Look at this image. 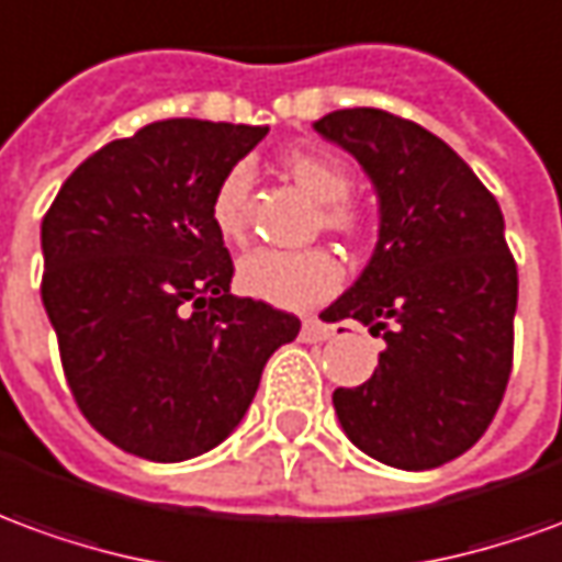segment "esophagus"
<instances>
[{
    "label": "esophagus",
    "instance_id": "34e87169",
    "mask_svg": "<svg viewBox=\"0 0 562 562\" xmlns=\"http://www.w3.org/2000/svg\"><path fill=\"white\" fill-rule=\"evenodd\" d=\"M331 335L335 331L316 319H304V325H301V340H307V344H319V340H328Z\"/></svg>",
    "mask_w": 562,
    "mask_h": 562
}]
</instances>
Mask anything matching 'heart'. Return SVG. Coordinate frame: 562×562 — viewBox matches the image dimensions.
Masks as SVG:
<instances>
[{
    "label": "heart",
    "mask_w": 562,
    "mask_h": 562,
    "mask_svg": "<svg viewBox=\"0 0 562 562\" xmlns=\"http://www.w3.org/2000/svg\"><path fill=\"white\" fill-rule=\"evenodd\" d=\"M282 170L301 186L310 198L322 203V225L347 240H359L364 234V215L349 203L352 176L331 155L322 151H289L282 158ZM249 194H252V172L246 164H237L222 176L215 186L210 215L215 231L227 243H243L249 234ZM240 289L255 301H265L280 310H304L319 304L340 289L344 268L335 252L307 249V252H277V249H255L237 268Z\"/></svg>",
    "instance_id": "obj_1"
}]
</instances>
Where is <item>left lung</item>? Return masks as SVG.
Here are the masks:
<instances>
[{"mask_svg":"<svg viewBox=\"0 0 562 562\" xmlns=\"http://www.w3.org/2000/svg\"><path fill=\"white\" fill-rule=\"evenodd\" d=\"M316 133L362 164L380 203L362 277L319 313L383 335L371 380L335 390L362 453L404 472L462 457L512 376L517 265L496 198L435 133L383 109H340Z\"/></svg>","mask_w":562,"mask_h":562,"instance_id":"8db88e82","label":"left lung"}]
</instances>
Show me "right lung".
<instances>
[{
  "label": "right lung",
  "mask_w": 562,
  "mask_h": 562,
  "mask_svg": "<svg viewBox=\"0 0 562 562\" xmlns=\"http://www.w3.org/2000/svg\"><path fill=\"white\" fill-rule=\"evenodd\" d=\"M268 127L155 121L90 155L42 218V304L93 429L133 457L182 462L240 426L301 319L231 294L215 186Z\"/></svg>",
  "instance_id": "add662e5"
}]
</instances>
